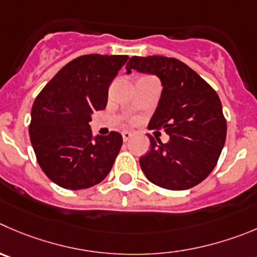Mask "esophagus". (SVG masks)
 Returning <instances> with one entry per match:
<instances>
[{"label":"esophagus","instance_id":"34e87169","mask_svg":"<svg viewBox=\"0 0 257 257\" xmlns=\"http://www.w3.org/2000/svg\"><path fill=\"white\" fill-rule=\"evenodd\" d=\"M131 138H133V134L128 133V131H123V133H122V139H123V141H128Z\"/></svg>","mask_w":257,"mask_h":257}]
</instances>
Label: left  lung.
I'll list each match as a JSON object with an SVG mask.
<instances>
[{
  "instance_id": "obj_1",
  "label": "left lung",
  "mask_w": 257,
  "mask_h": 257,
  "mask_svg": "<svg viewBox=\"0 0 257 257\" xmlns=\"http://www.w3.org/2000/svg\"><path fill=\"white\" fill-rule=\"evenodd\" d=\"M127 73L156 74L163 93L149 128L164 130L167 144L149 135L151 148L140 158L145 177L155 185L184 190L203 182L223 149L227 122L216 90L180 60L161 55L133 57Z\"/></svg>"
}]
</instances>
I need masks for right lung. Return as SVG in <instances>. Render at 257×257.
<instances>
[{"instance_id": "add662e5", "label": "right lung", "mask_w": 257, "mask_h": 257, "mask_svg": "<svg viewBox=\"0 0 257 257\" xmlns=\"http://www.w3.org/2000/svg\"><path fill=\"white\" fill-rule=\"evenodd\" d=\"M127 55H82L62 68L36 97L29 124L36 160L46 177L70 190L101 183L112 169L122 136H94L92 113L106 108L108 87Z\"/></svg>"}]
</instances>
